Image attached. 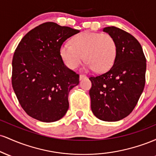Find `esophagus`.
Segmentation results:
<instances>
[{"label":"esophagus","instance_id":"obj_1","mask_svg":"<svg viewBox=\"0 0 156 156\" xmlns=\"http://www.w3.org/2000/svg\"><path fill=\"white\" fill-rule=\"evenodd\" d=\"M87 78V76H85V75H80L79 80H83V79H85V78Z\"/></svg>","mask_w":156,"mask_h":156}]
</instances>
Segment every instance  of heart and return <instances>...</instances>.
Here are the masks:
<instances>
[{"mask_svg":"<svg viewBox=\"0 0 156 156\" xmlns=\"http://www.w3.org/2000/svg\"><path fill=\"white\" fill-rule=\"evenodd\" d=\"M59 53L69 69H76L85 59L87 62L86 69L104 73L115 61L117 44L108 34L84 31L71 39V45L62 44Z\"/></svg>","mask_w":156,"mask_h":156,"instance_id":"heart-1","label":"heart"}]
</instances>
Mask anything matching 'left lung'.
Segmentation results:
<instances>
[{
    "label": "left lung",
    "mask_w": 156,
    "mask_h": 156,
    "mask_svg": "<svg viewBox=\"0 0 156 156\" xmlns=\"http://www.w3.org/2000/svg\"><path fill=\"white\" fill-rule=\"evenodd\" d=\"M117 44L112 67L104 74L91 77V109L101 120L115 122L128 116L140 98L145 84L146 58L140 43L128 32L105 27Z\"/></svg>",
    "instance_id": "8db88e82"
}]
</instances>
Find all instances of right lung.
Returning <instances> with one entry per match:
<instances>
[{
  "label": "right lung",
  "mask_w": 156,
  "mask_h": 156,
  "mask_svg": "<svg viewBox=\"0 0 156 156\" xmlns=\"http://www.w3.org/2000/svg\"><path fill=\"white\" fill-rule=\"evenodd\" d=\"M78 32L55 23H44L26 34L16 48L12 87L30 117L52 122L67 113L68 94L79 83V76L64 65L59 50L64 41Z\"/></svg>",
  "instance_id": "obj_1"
}]
</instances>
